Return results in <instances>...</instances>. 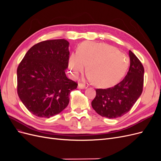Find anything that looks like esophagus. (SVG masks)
<instances>
[{
  "label": "esophagus",
  "mask_w": 161,
  "mask_h": 161,
  "mask_svg": "<svg viewBox=\"0 0 161 161\" xmlns=\"http://www.w3.org/2000/svg\"><path fill=\"white\" fill-rule=\"evenodd\" d=\"M86 86L85 85H83L82 83H79V85H78V89H86Z\"/></svg>",
  "instance_id": "1"
}]
</instances>
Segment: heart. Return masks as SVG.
I'll list each match as a JSON object with an SVG mask.
<instances>
[{
	"label": "heart",
	"instance_id": "b5f03b06",
	"mask_svg": "<svg viewBox=\"0 0 161 161\" xmlns=\"http://www.w3.org/2000/svg\"><path fill=\"white\" fill-rule=\"evenodd\" d=\"M87 65L86 79L99 86H109L118 82L125 75L129 58L125 53L105 43L85 42L78 47L77 55L69 57L68 68L77 78Z\"/></svg>",
	"mask_w": 161,
	"mask_h": 161
}]
</instances>
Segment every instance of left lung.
Here are the masks:
<instances>
[{"label": "left lung", "instance_id": "obj_1", "mask_svg": "<svg viewBox=\"0 0 161 161\" xmlns=\"http://www.w3.org/2000/svg\"><path fill=\"white\" fill-rule=\"evenodd\" d=\"M130 65L125 77L119 83L106 89H96V97L91 102L97 114L114 119L131 109L142 92L144 69L134 53L129 51Z\"/></svg>", "mask_w": 161, "mask_h": 161}]
</instances>
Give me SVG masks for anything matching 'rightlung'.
Here are the masks:
<instances>
[{
  "instance_id": "obj_1",
  "label": "right lung",
  "mask_w": 161,
  "mask_h": 161,
  "mask_svg": "<svg viewBox=\"0 0 161 161\" xmlns=\"http://www.w3.org/2000/svg\"><path fill=\"white\" fill-rule=\"evenodd\" d=\"M69 42L43 41L27 51L17 68V93L25 108L40 118L60 114L78 84L68 79Z\"/></svg>"
}]
</instances>
